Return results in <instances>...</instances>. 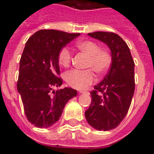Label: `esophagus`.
Listing matches in <instances>:
<instances>
[{"instance_id":"1","label":"esophagus","mask_w":154,"mask_h":154,"mask_svg":"<svg viewBox=\"0 0 154 154\" xmlns=\"http://www.w3.org/2000/svg\"><path fill=\"white\" fill-rule=\"evenodd\" d=\"M79 92L82 93V94H84V93H88V91H79Z\"/></svg>"}]
</instances>
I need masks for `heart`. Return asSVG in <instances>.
<instances>
[{
    "label": "heart",
    "instance_id": "heart-1",
    "mask_svg": "<svg viewBox=\"0 0 154 154\" xmlns=\"http://www.w3.org/2000/svg\"><path fill=\"white\" fill-rule=\"evenodd\" d=\"M76 47L88 56L86 70L73 69L66 72L64 78L68 86L75 89H84L95 81L94 71L98 75H103L109 70L112 63V54L109 49L100 48L97 42L82 41L77 42ZM59 62L63 67H68L72 61V53L68 47H63L59 53ZM92 69H91L90 68Z\"/></svg>",
    "mask_w": 154,
    "mask_h": 154
}]
</instances>
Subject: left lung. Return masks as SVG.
Wrapping results in <instances>:
<instances>
[{"mask_svg": "<svg viewBox=\"0 0 154 154\" xmlns=\"http://www.w3.org/2000/svg\"><path fill=\"white\" fill-rule=\"evenodd\" d=\"M90 36L104 42L112 54V63L103 81L91 92V103L86 120L99 131L116 128L129 110L135 91V63L123 39L114 32H94Z\"/></svg>", "mask_w": 154, "mask_h": 154, "instance_id": "left-lung-1", "label": "left lung"}]
</instances>
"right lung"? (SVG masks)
Returning a JSON list of instances; mask_svg holds the SVG:
<instances>
[{
    "label": "right lung",
    "mask_w": 154,
    "mask_h": 154,
    "mask_svg": "<svg viewBox=\"0 0 154 154\" xmlns=\"http://www.w3.org/2000/svg\"><path fill=\"white\" fill-rule=\"evenodd\" d=\"M80 33H68L54 29H42L26 42L19 61L17 89L29 122L47 128L59 121L68 100L76 96V90L62 85L60 77L59 53Z\"/></svg>",
    "instance_id": "obj_1"
}]
</instances>
